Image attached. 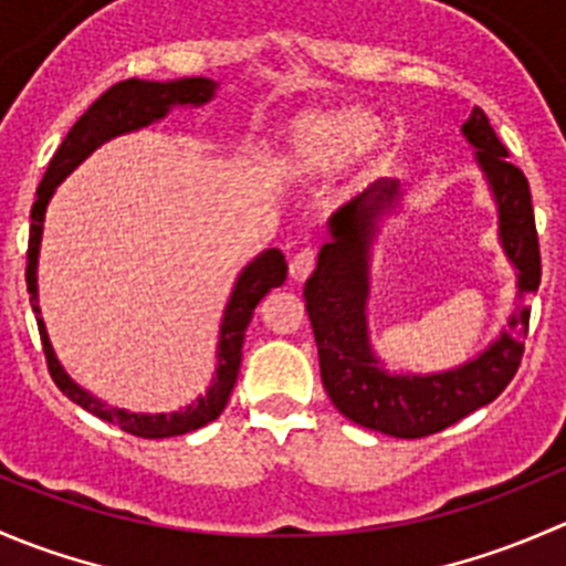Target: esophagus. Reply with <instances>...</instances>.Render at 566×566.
<instances>
[{
	"label": "esophagus",
	"instance_id": "obj_1",
	"mask_svg": "<svg viewBox=\"0 0 566 566\" xmlns=\"http://www.w3.org/2000/svg\"><path fill=\"white\" fill-rule=\"evenodd\" d=\"M317 265V254L312 249H301L298 254L293 256V262H290V276L295 279V282H306V279L312 276V271H315Z\"/></svg>",
	"mask_w": 566,
	"mask_h": 566
}]
</instances>
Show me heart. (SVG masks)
<instances>
[{"instance_id": "b5f03b06", "label": "heart", "mask_w": 566, "mask_h": 566, "mask_svg": "<svg viewBox=\"0 0 566 566\" xmlns=\"http://www.w3.org/2000/svg\"><path fill=\"white\" fill-rule=\"evenodd\" d=\"M378 123L353 112H312L295 119L284 136L279 167L293 180H312L345 156H364L378 142Z\"/></svg>"}]
</instances>
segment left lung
Here are the masks:
<instances>
[{
  "label": "left lung",
  "mask_w": 566,
  "mask_h": 566,
  "mask_svg": "<svg viewBox=\"0 0 566 566\" xmlns=\"http://www.w3.org/2000/svg\"><path fill=\"white\" fill-rule=\"evenodd\" d=\"M462 136L476 147V161L499 205L501 247L517 268L521 304L510 328L473 361L436 375H389L369 347V247L378 221L397 205L399 182L378 180L342 205L328 221L331 241L319 249L317 271L304 287L306 312L315 331L319 378L342 416L367 430L394 438H424L441 432L493 402L515 378L528 334L531 306L542 279L539 241L528 180L495 136L488 114L473 108Z\"/></svg>",
  "instance_id": "left-lung-1"
}]
</instances>
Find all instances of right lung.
Returning <instances> with one entry per match:
<instances>
[{"instance_id":"add662e5","label":"right lung","mask_w":566,"mask_h":566,"mask_svg":"<svg viewBox=\"0 0 566 566\" xmlns=\"http://www.w3.org/2000/svg\"><path fill=\"white\" fill-rule=\"evenodd\" d=\"M216 82L210 78H177V82H142V78H125V82L108 87L82 117L76 119L67 136L62 139L60 150L51 158L49 169H45L43 180L38 186V199L32 205V227H30V249H27V290H30L32 310L38 312V331L40 342H43L45 364L54 378L56 389L82 405L84 410L95 413L98 419L117 424L119 430L130 432L136 438H172L186 436V432L199 430V427L210 424L219 419L221 410L227 408L232 386L238 380V369H241L243 356V336L254 315L256 304L271 293L273 287H282L287 279V262L279 249L262 251L243 268L238 276L235 290L230 295V304L224 310V319H221V336H219V367H216L213 386H210L205 397H197L191 405L175 413H128L123 408H112V405L101 402L98 397L87 394L82 386L73 384L62 364L56 361L54 347H51L45 325L40 319L38 306V251H40V235H43V219H45V205H49L54 188L65 180L95 147L104 142L114 139L128 130L145 128V125L156 123V119L167 117L172 106H202L213 98Z\"/></svg>"}]
</instances>
